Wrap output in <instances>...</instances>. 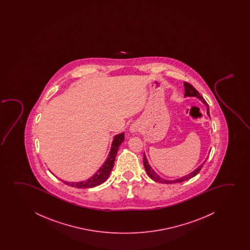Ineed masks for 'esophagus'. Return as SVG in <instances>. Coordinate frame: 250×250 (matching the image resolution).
<instances>
[{"mask_svg": "<svg viewBox=\"0 0 250 250\" xmlns=\"http://www.w3.org/2000/svg\"><path fill=\"white\" fill-rule=\"evenodd\" d=\"M139 130H140V128H139V126L137 125V124H132V125H130V132H133V133H135V132H137V131H139Z\"/></svg>", "mask_w": 250, "mask_h": 250, "instance_id": "34e87169", "label": "esophagus"}]
</instances>
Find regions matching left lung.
Here are the masks:
<instances>
[{
  "label": "left lung",
  "instance_id": "1",
  "mask_svg": "<svg viewBox=\"0 0 250 250\" xmlns=\"http://www.w3.org/2000/svg\"><path fill=\"white\" fill-rule=\"evenodd\" d=\"M185 96H195L196 98H198L199 100H201L202 103L205 104L206 106H207V113H208V115L210 117V114H209V106L208 104L207 103L204 98L202 97L201 95H200V93L196 90V89L193 87V86L190 84V83H188L185 82ZM207 161V160H206ZM206 161L202 163L201 166H199L198 167L195 169V171H192L191 173H189L188 175H186V176H184V177H182V178H178V179H176V180H167V179H164V178H161L159 175L155 172V171L152 169L149 164H148V162H147V158H146V155L145 154H144V167H145V170L147 171V175L150 177L153 180H154L155 182H158V183H163V184H175V183H181V182L185 181V180H188L189 178H193V177H195V175L198 174L200 171H201V169L203 167V166L205 164Z\"/></svg>",
  "mask_w": 250,
  "mask_h": 250
}]
</instances>
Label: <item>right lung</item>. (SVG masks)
I'll return each instance as SVG.
<instances>
[{"mask_svg":"<svg viewBox=\"0 0 250 250\" xmlns=\"http://www.w3.org/2000/svg\"><path fill=\"white\" fill-rule=\"evenodd\" d=\"M124 139H125V133H120L114 137L108 157L106 158V161L103 163L99 170L93 175V177L87 179L86 181L75 182V183L64 181L65 185H70L75 188H87L96 187L97 185H101L106 181L113 169L117 153L120 148V144L123 143Z\"/></svg>","mask_w":250,"mask_h":250,"instance_id":"right-lung-1","label":"right lung"}]
</instances>
